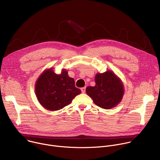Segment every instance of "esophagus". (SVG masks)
Returning a JSON list of instances; mask_svg holds the SVG:
<instances>
[{
	"label": "esophagus",
	"mask_w": 160,
	"mask_h": 160,
	"mask_svg": "<svg viewBox=\"0 0 160 160\" xmlns=\"http://www.w3.org/2000/svg\"><path fill=\"white\" fill-rule=\"evenodd\" d=\"M81 91H82V93H85V87L81 88Z\"/></svg>",
	"instance_id": "1"
}]
</instances>
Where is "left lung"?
Here are the masks:
<instances>
[{"instance_id": "left-lung-1", "label": "left lung", "mask_w": 160, "mask_h": 160, "mask_svg": "<svg viewBox=\"0 0 160 160\" xmlns=\"http://www.w3.org/2000/svg\"><path fill=\"white\" fill-rule=\"evenodd\" d=\"M95 82L94 87L86 88V92L97 106L103 109H111L120 102L124 94L123 85L112 72L97 73Z\"/></svg>"}]
</instances>
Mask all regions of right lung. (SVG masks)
Segmentation results:
<instances>
[{"instance_id":"add662e5","label":"right lung","mask_w":160,"mask_h":160,"mask_svg":"<svg viewBox=\"0 0 160 160\" xmlns=\"http://www.w3.org/2000/svg\"><path fill=\"white\" fill-rule=\"evenodd\" d=\"M35 89L40 104L50 111L63 108L81 93L75 86V80L64 69L60 74L55 73L52 68L45 70L37 79Z\"/></svg>"}]
</instances>
